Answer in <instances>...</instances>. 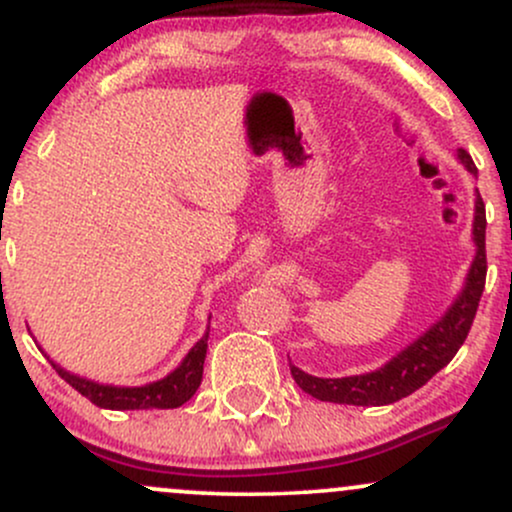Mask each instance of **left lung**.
Segmentation results:
<instances>
[{"label": "left lung", "mask_w": 512, "mask_h": 512, "mask_svg": "<svg viewBox=\"0 0 512 512\" xmlns=\"http://www.w3.org/2000/svg\"><path fill=\"white\" fill-rule=\"evenodd\" d=\"M460 161L469 173L477 175L472 156L460 149ZM474 240H477V257L469 269L467 286L455 305L445 313L440 322L428 330L424 337L416 339L402 354L375 373L354 375V378H315L291 366V375L303 392L322 402L354 404V407H383V404L399 402L426 385L440 368L448 366L457 349L464 344L472 330L477 315L481 293L486 284V207L481 195H477V214H474Z\"/></svg>", "instance_id": "8db88e82"}]
</instances>
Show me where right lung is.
<instances>
[{"instance_id":"right-lung-1","label":"right lung","mask_w":512,"mask_h":512,"mask_svg":"<svg viewBox=\"0 0 512 512\" xmlns=\"http://www.w3.org/2000/svg\"><path fill=\"white\" fill-rule=\"evenodd\" d=\"M207 339L209 332L204 334L199 342L192 346L190 354L180 363L168 378L158 380V383L144 385V387H113V385H98L86 378H76V375L67 373L60 366L52 363V368L60 373V378L67 380L76 392H81L86 399H91L96 407L103 409H175L185 404L187 399L197 392L199 383H202V370L204 358H207Z\"/></svg>"}]
</instances>
